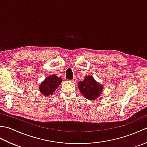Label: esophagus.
I'll return each instance as SVG.
<instances>
[{"label":"esophagus","instance_id":"obj_1","mask_svg":"<svg viewBox=\"0 0 147 147\" xmlns=\"http://www.w3.org/2000/svg\"><path fill=\"white\" fill-rule=\"evenodd\" d=\"M71 82H76V78H74L71 80Z\"/></svg>","mask_w":147,"mask_h":147}]
</instances>
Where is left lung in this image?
Returning <instances> with one entry per match:
<instances>
[{"mask_svg": "<svg viewBox=\"0 0 147 147\" xmlns=\"http://www.w3.org/2000/svg\"><path fill=\"white\" fill-rule=\"evenodd\" d=\"M78 88L83 95L90 100L97 98L102 93L103 89L100 84L90 76H86L85 80L79 82Z\"/></svg>", "mask_w": 147, "mask_h": 147, "instance_id": "8db88e82", "label": "left lung"}]
</instances>
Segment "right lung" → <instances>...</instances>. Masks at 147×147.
I'll use <instances>...</instances> for the list:
<instances>
[{
	"label": "right lung",
	"mask_w": 147,
	"mask_h": 147,
	"mask_svg": "<svg viewBox=\"0 0 147 147\" xmlns=\"http://www.w3.org/2000/svg\"><path fill=\"white\" fill-rule=\"evenodd\" d=\"M62 82V79L55 75H51L43 81L40 85V91L45 96L52 95L59 85Z\"/></svg>",
	"instance_id": "1"
}]
</instances>
